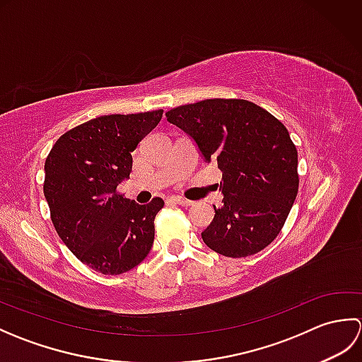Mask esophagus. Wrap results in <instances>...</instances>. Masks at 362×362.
<instances>
[{
	"instance_id": "obj_1",
	"label": "esophagus",
	"mask_w": 362,
	"mask_h": 362,
	"mask_svg": "<svg viewBox=\"0 0 362 362\" xmlns=\"http://www.w3.org/2000/svg\"><path fill=\"white\" fill-rule=\"evenodd\" d=\"M169 202L177 204V205H182V206H191V205H193V202L188 201V199H183V197H179V196L171 197V199H169Z\"/></svg>"
}]
</instances>
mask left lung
<instances>
[{"instance_id":"1","label":"left lung","mask_w":362,"mask_h":362,"mask_svg":"<svg viewBox=\"0 0 362 362\" xmlns=\"http://www.w3.org/2000/svg\"><path fill=\"white\" fill-rule=\"evenodd\" d=\"M166 119L185 130L222 171L224 206H214L204 243L230 258L267 247L298 191L297 149L283 122L245 99L221 98L175 107Z\"/></svg>"}]
</instances>
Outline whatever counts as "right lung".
Instances as JSON below:
<instances>
[{"mask_svg": "<svg viewBox=\"0 0 362 362\" xmlns=\"http://www.w3.org/2000/svg\"><path fill=\"white\" fill-rule=\"evenodd\" d=\"M163 110L104 115L68 130L45 161L43 193L60 240L83 264L119 275L148 257L163 199L138 205L117 191L132 152Z\"/></svg>", "mask_w": 362, "mask_h": 362, "instance_id": "right-lung-1", "label": "right lung"}]
</instances>
